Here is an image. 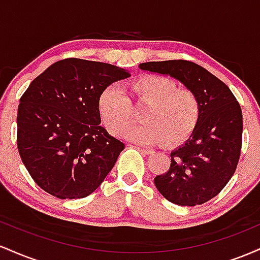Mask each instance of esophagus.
<instances>
[{
  "mask_svg": "<svg viewBox=\"0 0 260 260\" xmlns=\"http://www.w3.org/2000/svg\"><path fill=\"white\" fill-rule=\"evenodd\" d=\"M136 148L138 149L140 153H143V154H145V155H149V154H153L154 153L153 150H150V149H147V148H142V147H136Z\"/></svg>",
  "mask_w": 260,
  "mask_h": 260,
  "instance_id": "34e87169",
  "label": "esophagus"
}]
</instances>
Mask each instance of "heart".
<instances>
[{
    "instance_id": "1",
    "label": "heart",
    "mask_w": 260,
    "mask_h": 260,
    "mask_svg": "<svg viewBox=\"0 0 260 260\" xmlns=\"http://www.w3.org/2000/svg\"><path fill=\"white\" fill-rule=\"evenodd\" d=\"M131 98L116 85L99 98L100 115L113 136H120L134 118L133 106H144L142 124L127 129L126 138L140 144L162 140L166 147L181 144L192 136L202 118V104L192 89L180 88L176 80L148 74L129 84Z\"/></svg>"
}]
</instances>
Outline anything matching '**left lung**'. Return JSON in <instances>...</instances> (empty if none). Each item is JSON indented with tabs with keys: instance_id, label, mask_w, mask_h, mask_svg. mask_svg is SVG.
Segmentation results:
<instances>
[{
	"instance_id": "1",
	"label": "left lung",
	"mask_w": 260,
	"mask_h": 260,
	"mask_svg": "<svg viewBox=\"0 0 260 260\" xmlns=\"http://www.w3.org/2000/svg\"><path fill=\"white\" fill-rule=\"evenodd\" d=\"M140 70L169 74L192 89L202 118L190 138L171 153L168 172L155 177L169 202L194 207L210 201L231 180L242 148V111L229 86L202 66L186 59L145 62Z\"/></svg>"
}]
</instances>
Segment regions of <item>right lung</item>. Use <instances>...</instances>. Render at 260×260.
<instances>
[{
  "mask_svg": "<svg viewBox=\"0 0 260 260\" xmlns=\"http://www.w3.org/2000/svg\"><path fill=\"white\" fill-rule=\"evenodd\" d=\"M128 77L116 66L64 58L30 83L18 106L17 145L41 189L78 199L103 183L124 144L100 126L99 98Z\"/></svg>",
  "mask_w": 260,
  "mask_h": 260,
  "instance_id": "right-lung-1",
  "label": "right lung"
}]
</instances>
